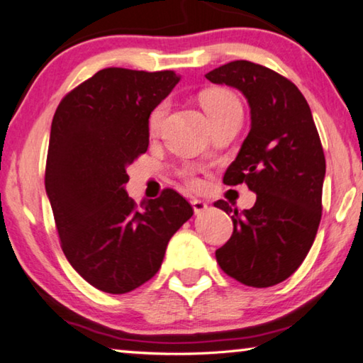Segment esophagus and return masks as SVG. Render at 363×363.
<instances>
[{
  "mask_svg": "<svg viewBox=\"0 0 363 363\" xmlns=\"http://www.w3.org/2000/svg\"><path fill=\"white\" fill-rule=\"evenodd\" d=\"M190 203H192V208H194V211H195V214H200V213H203L206 208H208V203L205 200H200V199H192L190 200Z\"/></svg>",
  "mask_w": 363,
  "mask_h": 363,
  "instance_id": "esophagus-1",
  "label": "esophagus"
}]
</instances>
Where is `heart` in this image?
<instances>
[{
    "instance_id": "obj_1",
    "label": "heart",
    "mask_w": 363,
    "mask_h": 363,
    "mask_svg": "<svg viewBox=\"0 0 363 363\" xmlns=\"http://www.w3.org/2000/svg\"><path fill=\"white\" fill-rule=\"evenodd\" d=\"M200 102L201 107L208 115V118L214 123L219 120L220 116H224L225 113L233 112V110H242L240 102L235 96H233L230 91L223 89V88H213V89H206L203 94L200 96ZM168 113V104L167 102H160L158 106L152 110L149 115V133L152 136H155L160 131H162L164 118H167Z\"/></svg>"
}]
</instances>
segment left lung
Segmentation results:
<instances>
[{
	"mask_svg": "<svg viewBox=\"0 0 363 363\" xmlns=\"http://www.w3.org/2000/svg\"><path fill=\"white\" fill-rule=\"evenodd\" d=\"M205 77L242 91L251 108V130L224 184L245 182L256 192V203L238 213L224 200L214 201L232 213L233 223L216 259L243 285H277L303 264L322 219L325 155L309 104L290 79L248 60Z\"/></svg>",
	"mask_w": 363,
	"mask_h": 363,
	"instance_id": "left-lung-1",
	"label": "left lung"
}]
</instances>
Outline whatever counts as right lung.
I'll return each mask as SVG.
<instances>
[{
    "mask_svg": "<svg viewBox=\"0 0 363 363\" xmlns=\"http://www.w3.org/2000/svg\"><path fill=\"white\" fill-rule=\"evenodd\" d=\"M179 82L173 70H99L54 113L45 186L72 267L106 293L136 290L162 267L194 208L173 189L147 203L128 196L126 167L149 147V115Z\"/></svg>",
    "mask_w": 363,
    "mask_h": 363,
    "instance_id": "add662e5",
    "label": "right lung"
}]
</instances>
